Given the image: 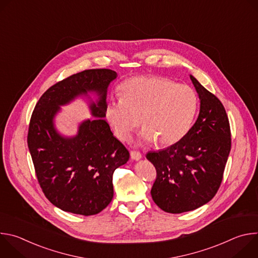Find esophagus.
<instances>
[{
    "label": "esophagus",
    "mask_w": 258,
    "mask_h": 258,
    "mask_svg": "<svg viewBox=\"0 0 258 258\" xmlns=\"http://www.w3.org/2000/svg\"><path fill=\"white\" fill-rule=\"evenodd\" d=\"M131 157H132V159L138 161V160H140L142 158V154L140 152H138V151H132L131 152Z\"/></svg>",
    "instance_id": "1"
}]
</instances>
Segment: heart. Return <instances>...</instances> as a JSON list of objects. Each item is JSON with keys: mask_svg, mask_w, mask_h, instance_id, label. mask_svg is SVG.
Masks as SVG:
<instances>
[{"mask_svg": "<svg viewBox=\"0 0 258 258\" xmlns=\"http://www.w3.org/2000/svg\"><path fill=\"white\" fill-rule=\"evenodd\" d=\"M118 93L120 99L107 104L105 117L122 142L131 139L142 120L145 142L173 145L190 131L199 105L193 88L161 77L130 79L119 86Z\"/></svg>", "mask_w": 258, "mask_h": 258, "instance_id": "b5f03b06", "label": "heart"}]
</instances>
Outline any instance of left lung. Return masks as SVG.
<instances>
[{
  "label": "left lung",
  "instance_id": "obj_1",
  "mask_svg": "<svg viewBox=\"0 0 258 258\" xmlns=\"http://www.w3.org/2000/svg\"><path fill=\"white\" fill-rule=\"evenodd\" d=\"M200 112L188 134L177 143L146 157L156 168L151 196L168 213L194 210L209 202L222 183L231 151V128L226 109L194 77Z\"/></svg>",
  "mask_w": 258,
  "mask_h": 258
}]
</instances>
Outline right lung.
<instances>
[{
	"mask_svg": "<svg viewBox=\"0 0 258 258\" xmlns=\"http://www.w3.org/2000/svg\"><path fill=\"white\" fill-rule=\"evenodd\" d=\"M117 77L111 69H88L58 82L36 103L30 117L27 145L36 177L48 200L63 211L94 215L113 198L112 175L130 152L104 119L107 88ZM96 92L90 107L94 118L83 122L75 137H62L53 126L59 106Z\"/></svg>",
	"mask_w": 258,
	"mask_h": 258,
	"instance_id": "add662e5",
	"label": "right lung"
}]
</instances>
